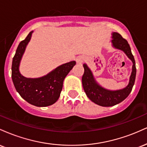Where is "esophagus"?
<instances>
[{
	"mask_svg": "<svg viewBox=\"0 0 147 147\" xmlns=\"http://www.w3.org/2000/svg\"><path fill=\"white\" fill-rule=\"evenodd\" d=\"M84 61V59L82 57H78L77 59V63L78 64H82V62Z\"/></svg>",
	"mask_w": 147,
	"mask_h": 147,
	"instance_id": "obj_1",
	"label": "esophagus"
}]
</instances>
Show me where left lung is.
<instances>
[{
  "label": "left lung",
  "mask_w": 147,
  "mask_h": 147,
  "mask_svg": "<svg viewBox=\"0 0 147 147\" xmlns=\"http://www.w3.org/2000/svg\"><path fill=\"white\" fill-rule=\"evenodd\" d=\"M112 35L113 40L111 43L113 46L124 52L126 56L133 62L132 72L127 86L117 90H109L104 88L97 83L92 72L86 64H84V73L82 76V85L88 97L97 105L106 107L116 105L124 101L129 96L132 90L136 76V61L127 41L117 32H113Z\"/></svg>",
  "instance_id": "1"
}]
</instances>
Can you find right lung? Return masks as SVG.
I'll use <instances>...</instances> for the list:
<instances>
[{
    "mask_svg": "<svg viewBox=\"0 0 147 147\" xmlns=\"http://www.w3.org/2000/svg\"><path fill=\"white\" fill-rule=\"evenodd\" d=\"M33 31L21 41L13 57L11 78L16 90L25 101L34 106L44 107L58 100L63 88L65 77L76 64L75 61L64 63L48 75L39 78H26L19 72V65L25 48L31 38Z\"/></svg>",
    "mask_w": 147,
    "mask_h": 147,
    "instance_id": "1",
    "label": "right lung"
}]
</instances>
